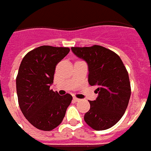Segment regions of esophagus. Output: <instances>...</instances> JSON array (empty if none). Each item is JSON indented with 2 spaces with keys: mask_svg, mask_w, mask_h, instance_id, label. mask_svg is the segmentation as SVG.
Masks as SVG:
<instances>
[{
  "mask_svg": "<svg viewBox=\"0 0 151 151\" xmlns=\"http://www.w3.org/2000/svg\"><path fill=\"white\" fill-rule=\"evenodd\" d=\"M73 101L77 102V101H81V99H78V98H76V97H74V98H73Z\"/></svg>",
  "mask_w": 151,
  "mask_h": 151,
  "instance_id": "1",
  "label": "esophagus"
}]
</instances>
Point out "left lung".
Here are the masks:
<instances>
[{"label":"left lung","instance_id":"left-lung-1","mask_svg":"<svg viewBox=\"0 0 151 151\" xmlns=\"http://www.w3.org/2000/svg\"><path fill=\"white\" fill-rule=\"evenodd\" d=\"M76 56L88 65V83L97 86L99 96L89 101L90 109L84 121L95 130L111 128L122 118L131 95L128 71L116 52L99 45L71 47Z\"/></svg>","mask_w":151,"mask_h":151}]
</instances>
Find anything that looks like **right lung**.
Here are the masks:
<instances>
[{
    "instance_id": "1",
    "label": "right lung",
    "mask_w": 151,
    "mask_h": 151,
    "mask_svg": "<svg viewBox=\"0 0 151 151\" xmlns=\"http://www.w3.org/2000/svg\"><path fill=\"white\" fill-rule=\"evenodd\" d=\"M70 52L68 47L42 46L24 56L16 78L18 105L35 128L50 131L60 124L71 103L70 94L60 95L50 89L57 63Z\"/></svg>"
}]
</instances>
